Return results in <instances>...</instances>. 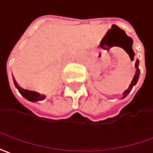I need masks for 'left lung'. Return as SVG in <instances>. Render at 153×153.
<instances>
[{
	"label": "left lung",
	"mask_w": 153,
	"mask_h": 153,
	"mask_svg": "<svg viewBox=\"0 0 153 153\" xmlns=\"http://www.w3.org/2000/svg\"><path fill=\"white\" fill-rule=\"evenodd\" d=\"M131 41H132V39H131ZM129 56H130V54H129ZM134 53L133 50H132V46H131V57H132V58H134ZM132 58H130V59H132ZM139 59H137L135 62V68H136L135 73H134V77H133V79H132L131 82H130L129 87L127 88L126 90H125V91L123 92V95H122V98H121V99L126 98V97L127 95L130 94V92L131 91V90H132L133 86L134 85H135L136 83H137V81H138V80H139V74H140V70H139Z\"/></svg>",
	"instance_id": "1"
}]
</instances>
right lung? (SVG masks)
I'll return each mask as SVG.
<instances>
[{
	"label": "right lung",
	"instance_id": "obj_1",
	"mask_svg": "<svg viewBox=\"0 0 153 153\" xmlns=\"http://www.w3.org/2000/svg\"><path fill=\"white\" fill-rule=\"evenodd\" d=\"M13 80H14V85L16 86V88L19 90V92L21 94V95L24 97L26 100H27L30 102H37V101H41V100H44L45 99V94H41L38 92L32 91V90H25L23 88H21L17 84V82L15 81L14 77H13Z\"/></svg>",
	"mask_w": 153,
	"mask_h": 153
}]
</instances>
